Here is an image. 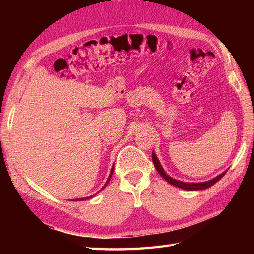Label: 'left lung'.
<instances>
[{
    "mask_svg": "<svg viewBox=\"0 0 254 254\" xmlns=\"http://www.w3.org/2000/svg\"><path fill=\"white\" fill-rule=\"evenodd\" d=\"M153 163L155 165V168L156 170L158 171V174L164 178V179L170 183V185L175 186L177 188H180L182 190H187V191H198V190H205V189H207L209 187H212L213 185H215L217 181H219L222 178L224 177V175L227 172V170L222 172V174L216 176L215 178H213L212 180H208V181H205V182H183L180 180H177L174 179V178H171L169 175L166 174V171L164 170L163 166L160 165V161L158 160L157 156H156L155 152H153Z\"/></svg>",
    "mask_w": 254,
    "mask_h": 254,
    "instance_id": "8db88e82",
    "label": "left lung"
}]
</instances>
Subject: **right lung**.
<instances>
[{"mask_svg":"<svg viewBox=\"0 0 254 254\" xmlns=\"http://www.w3.org/2000/svg\"><path fill=\"white\" fill-rule=\"evenodd\" d=\"M112 174H113V166H112V168H111V171H110V175H109V177H108V179H107V181H106V183H105V186L101 188V190H104V189L107 187V185H108V182L110 181V179H111V176H112ZM100 190V191H101ZM93 196H88V197H82V198H74V199H72V201H86V199H89V198H91Z\"/></svg>","mask_w":254,"mask_h":254,"instance_id":"add662e5","label":"right lung"}]
</instances>
